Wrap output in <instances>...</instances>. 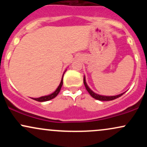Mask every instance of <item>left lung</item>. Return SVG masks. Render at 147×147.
<instances>
[{
  "label": "left lung",
  "instance_id": "1",
  "mask_svg": "<svg viewBox=\"0 0 147 147\" xmlns=\"http://www.w3.org/2000/svg\"><path fill=\"white\" fill-rule=\"evenodd\" d=\"M84 86H85L88 92H89V94L92 96L93 98H95V99H97V100H100V101H111V100H113V99H115L118 98V97H121L122 95H124L125 93V92H122V93L119 94L117 95H113V96H106V95H99V94L95 93V92H93L91 89L89 88L88 86L86 83V77L84 76Z\"/></svg>",
  "mask_w": 147,
  "mask_h": 147
}]
</instances>
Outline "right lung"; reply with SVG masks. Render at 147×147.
Here are the masks:
<instances>
[{"mask_svg":"<svg viewBox=\"0 0 147 147\" xmlns=\"http://www.w3.org/2000/svg\"><path fill=\"white\" fill-rule=\"evenodd\" d=\"M67 70V69H66ZM66 70H65L63 74V76H62V78H61V81L60 82V84L59 85V86L56 89V90L55 91V92H53L52 93L50 94V95H45V96H42V97H38V98H32L33 99H34V100L37 101V102H46V101H49L50 100V99H54L55 97H56L57 95L59 94V92H60L61 90V88L62 87V85H63V75L64 73H65V71H66Z\"/></svg>","mask_w":147,"mask_h":147,"instance_id":"add662e5","label":"right lung"}]
</instances>
